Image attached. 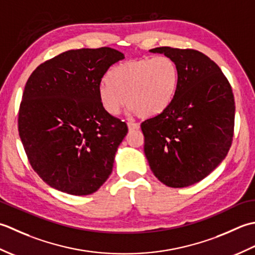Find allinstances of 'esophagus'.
<instances>
[{"mask_svg":"<svg viewBox=\"0 0 255 255\" xmlns=\"http://www.w3.org/2000/svg\"><path fill=\"white\" fill-rule=\"evenodd\" d=\"M128 127L129 131H134V129H138L139 128V124L134 123V122H128Z\"/></svg>","mask_w":255,"mask_h":255,"instance_id":"obj_1","label":"esophagus"}]
</instances>
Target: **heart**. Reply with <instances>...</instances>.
<instances>
[{
	"instance_id": "heart-1",
	"label": "heart",
	"mask_w": 255,
	"mask_h": 255,
	"mask_svg": "<svg viewBox=\"0 0 255 255\" xmlns=\"http://www.w3.org/2000/svg\"><path fill=\"white\" fill-rule=\"evenodd\" d=\"M177 64L168 56L128 60L108 75L99 89L107 113L116 116L127 105L141 118H153L167 109L178 86Z\"/></svg>"
}]
</instances>
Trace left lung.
<instances>
[{"instance_id":"1","label":"left lung","mask_w":255,"mask_h":255,"mask_svg":"<svg viewBox=\"0 0 255 255\" xmlns=\"http://www.w3.org/2000/svg\"><path fill=\"white\" fill-rule=\"evenodd\" d=\"M178 67V86L166 110L141 124L154 175L173 188L207 177L229 152L235 129L232 88L214 60L195 49L157 47Z\"/></svg>"}]
</instances>
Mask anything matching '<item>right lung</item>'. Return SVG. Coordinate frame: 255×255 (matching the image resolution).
Listing matches in <instances>:
<instances>
[{"label":"right lung","instance_id":"right-lung-1","mask_svg":"<svg viewBox=\"0 0 255 255\" xmlns=\"http://www.w3.org/2000/svg\"><path fill=\"white\" fill-rule=\"evenodd\" d=\"M122 59L110 47L72 49L40 64L26 82L18 134L32 168L53 188L90 195L111 175L128 129L103 110L99 89Z\"/></svg>","mask_w":255,"mask_h":255}]
</instances>
